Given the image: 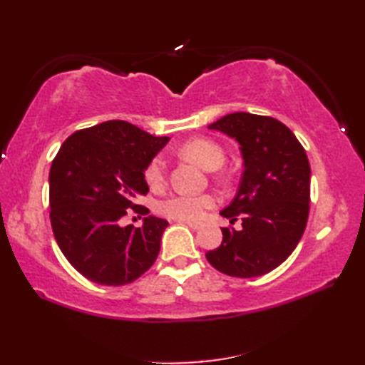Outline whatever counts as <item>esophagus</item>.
I'll list each match as a JSON object with an SVG mask.
<instances>
[{"label": "esophagus", "mask_w": 365, "mask_h": 365, "mask_svg": "<svg viewBox=\"0 0 365 365\" xmlns=\"http://www.w3.org/2000/svg\"><path fill=\"white\" fill-rule=\"evenodd\" d=\"M180 222H183V224H187V226H188L190 229H192V230H199L200 227H202V226H200V224H199V222H190V221H180Z\"/></svg>", "instance_id": "1"}]
</instances>
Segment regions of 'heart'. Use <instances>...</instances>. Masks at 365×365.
<instances>
[{"instance_id":"1","label":"heart","mask_w":365,"mask_h":365,"mask_svg":"<svg viewBox=\"0 0 365 365\" xmlns=\"http://www.w3.org/2000/svg\"><path fill=\"white\" fill-rule=\"evenodd\" d=\"M180 155L190 161L207 170H215L222 166L224 150L220 144L212 139L196 138L185 143L180 147ZM147 185L152 190H160L166 182V166L165 160L155 157L144 170ZM218 202L213 195H187V192H177L161 200L158 204V212L177 221H200L207 210H210Z\"/></svg>"}]
</instances>
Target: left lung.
Listing matches in <instances>:
<instances>
[{
    "instance_id": "obj_1",
    "label": "left lung",
    "mask_w": 365,
    "mask_h": 365,
    "mask_svg": "<svg viewBox=\"0 0 365 365\" xmlns=\"http://www.w3.org/2000/svg\"><path fill=\"white\" fill-rule=\"evenodd\" d=\"M240 144L245 170L237 195L221 215L242 218V230L222 227V243L205 254L234 277H257L277 268L304 234L311 202V166L299 141L277 119L234 113L208 125Z\"/></svg>"
}]
</instances>
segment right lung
I'll return each instance as SVG.
<instances>
[{
	"instance_id": "add662e5",
	"label": "right lung",
	"mask_w": 365,
	"mask_h": 365,
	"mask_svg": "<svg viewBox=\"0 0 365 365\" xmlns=\"http://www.w3.org/2000/svg\"><path fill=\"white\" fill-rule=\"evenodd\" d=\"M169 141L125 120H108L75 131L61 145L50 169V221L71 265L100 285L136 281L157 260L168 221L147 216L141 227H122L138 196L149 191L147 165Z\"/></svg>"
}]
</instances>
